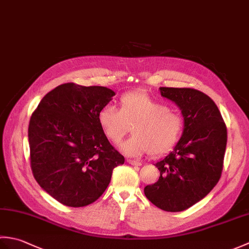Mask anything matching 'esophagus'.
Wrapping results in <instances>:
<instances>
[{"label":"esophagus","instance_id":"34e87169","mask_svg":"<svg viewBox=\"0 0 249 249\" xmlns=\"http://www.w3.org/2000/svg\"><path fill=\"white\" fill-rule=\"evenodd\" d=\"M127 162L129 165H133V166H141V162L139 160H127Z\"/></svg>","mask_w":249,"mask_h":249}]
</instances>
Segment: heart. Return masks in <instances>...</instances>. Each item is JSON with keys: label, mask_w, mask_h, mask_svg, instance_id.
I'll use <instances>...</instances> for the list:
<instances>
[{"label": "heart", "mask_w": 249, "mask_h": 249, "mask_svg": "<svg viewBox=\"0 0 249 249\" xmlns=\"http://www.w3.org/2000/svg\"><path fill=\"white\" fill-rule=\"evenodd\" d=\"M98 123L113 143L128 133L133 136L122 142L120 150L128 156L146 153L161 155L176 145L183 130V118L177 111L144 93H127L119 100V110L105 106L98 112Z\"/></svg>", "instance_id": "heart-1"}]
</instances>
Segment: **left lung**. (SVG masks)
I'll use <instances>...</instances> for the list:
<instances>
[{
	"mask_svg": "<svg viewBox=\"0 0 249 249\" xmlns=\"http://www.w3.org/2000/svg\"><path fill=\"white\" fill-rule=\"evenodd\" d=\"M162 97L184 118L181 139L172 152L154 163L158 181L144 187L151 202L167 212H181L203 199L218 183L227 145V127L208 95L189 88H160Z\"/></svg>",
	"mask_w": 249,
	"mask_h": 249,
	"instance_id": "1",
	"label": "left lung"
}]
</instances>
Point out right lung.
I'll use <instances>...</instances> for the list:
<instances>
[{
	"label": "right lung",
	"mask_w": 249,
	"mask_h": 249,
	"mask_svg": "<svg viewBox=\"0 0 249 249\" xmlns=\"http://www.w3.org/2000/svg\"><path fill=\"white\" fill-rule=\"evenodd\" d=\"M114 95L105 87L64 83L46 94L31 116L32 172L62 204L93 203L108 187L113 169L125 161L98 123V112Z\"/></svg>",
	"instance_id": "obj_1"
}]
</instances>
